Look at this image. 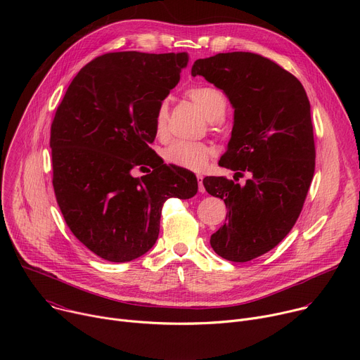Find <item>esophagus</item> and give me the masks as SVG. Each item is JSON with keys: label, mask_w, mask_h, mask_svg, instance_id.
<instances>
[{"label": "esophagus", "mask_w": 360, "mask_h": 360, "mask_svg": "<svg viewBox=\"0 0 360 360\" xmlns=\"http://www.w3.org/2000/svg\"><path fill=\"white\" fill-rule=\"evenodd\" d=\"M198 179V189L199 192H205V186H203V176L202 175H196Z\"/></svg>", "instance_id": "34e87169"}]
</instances>
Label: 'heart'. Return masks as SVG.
<instances>
[{
    "label": "heart",
    "mask_w": 360,
    "mask_h": 360,
    "mask_svg": "<svg viewBox=\"0 0 360 360\" xmlns=\"http://www.w3.org/2000/svg\"><path fill=\"white\" fill-rule=\"evenodd\" d=\"M185 94L212 124L224 120L229 104L225 92L212 85H193L188 88ZM167 122L168 104L167 101H161L153 115V131L157 138L164 139L167 136ZM211 153L212 149L203 142L178 141L164 149L162 158L169 165L199 172L207 165Z\"/></svg>",
    "instance_id": "1"
}]
</instances>
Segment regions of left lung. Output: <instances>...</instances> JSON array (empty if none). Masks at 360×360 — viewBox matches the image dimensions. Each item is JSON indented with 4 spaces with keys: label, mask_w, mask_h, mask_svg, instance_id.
Masks as SVG:
<instances>
[{
    "label": "left lung",
    "mask_w": 360,
    "mask_h": 360,
    "mask_svg": "<svg viewBox=\"0 0 360 360\" xmlns=\"http://www.w3.org/2000/svg\"><path fill=\"white\" fill-rule=\"evenodd\" d=\"M192 75L222 89L235 108L232 136L219 167L245 174L243 186L205 176L203 186L224 199L226 224L211 236L224 259L248 262L274 249L296 224L315 172L311 104L299 79L253 53L196 60Z\"/></svg>",
    "instance_id": "8db88e82"
}]
</instances>
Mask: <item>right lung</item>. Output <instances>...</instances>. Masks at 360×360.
<instances>
[{
	"label": "right lung",
	"instance_id": "obj_1",
	"mask_svg": "<svg viewBox=\"0 0 360 360\" xmlns=\"http://www.w3.org/2000/svg\"><path fill=\"white\" fill-rule=\"evenodd\" d=\"M186 64L185 53L99 56L57 108L49 138L56 198L71 232L102 259L139 258L158 239L164 202L198 191L192 172L164 164L149 146L157 107ZM135 169L147 175L135 179Z\"/></svg>",
	"mask_w": 360,
	"mask_h": 360
}]
</instances>
